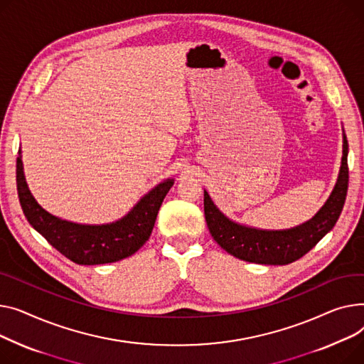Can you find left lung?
Segmentation results:
<instances>
[{"mask_svg":"<svg viewBox=\"0 0 364 364\" xmlns=\"http://www.w3.org/2000/svg\"><path fill=\"white\" fill-rule=\"evenodd\" d=\"M348 142L344 134L343 164L326 204L307 223L288 230H259L230 222L204 191V215L215 241L233 257L259 264H288L307 254L335 226L348 189Z\"/></svg>","mask_w":364,"mask_h":364,"instance_id":"obj_1","label":"left lung"}]
</instances>
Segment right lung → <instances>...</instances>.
I'll list each match as a JSON object with an SVG mask.
<instances>
[{
	"mask_svg": "<svg viewBox=\"0 0 364 364\" xmlns=\"http://www.w3.org/2000/svg\"><path fill=\"white\" fill-rule=\"evenodd\" d=\"M16 182L21 210L32 228L64 257L85 266L113 263L135 254L148 241L160 205L173 185V179L160 183L116 223L90 226L61 220L42 208L26 185L20 157L16 161Z\"/></svg>",
	"mask_w": 364,
	"mask_h": 364,
	"instance_id": "add662e5",
	"label": "right lung"
}]
</instances>
